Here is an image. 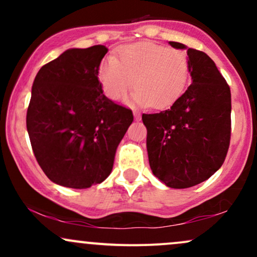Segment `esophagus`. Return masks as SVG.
Here are the masks:
<instances>
[{
  "label": "esophagus",
  "instance_id": "34e87169",
  "mask_svg": "<svg viewBox=\"0 0 257 257\" xmlns=\"http://www.w3.org/2000/svg\"><path fill=\"white\" fill-rule=\"evenodd\" d=\"M134 117H135V119L137 120H139L141 118V114L139 113V112H137V111H134Z\"/></svg>",
  "mask_w": 257,
  "mask_h": 257
}]
</instances>
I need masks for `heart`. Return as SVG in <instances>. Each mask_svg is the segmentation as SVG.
Instances as JSON below:
<instances>
[{
	"label": "heart",
	"mask_w": 257,
	"mask_h": 257,
	"mask_svg": "<svg viewBox=\"0 0 257 257\" xmlns=\"http://www.w3.org/2000/svg\"><path fill=\"white\" fill-rule=\"evenodd\" d=\"M190 76L187 55L152 42L123 47L118 58L107 57L98 69V81L108 99L118 101L133 85L132 101L153 108L167 107L181 95Z\"/></svg>",
	"instance_id": "heart-1"
}]
</instances>
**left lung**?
Listing matches in <instances>:
<instances>
[{
    "mask_svg": "<svg viewBox=\"0 0 257 257\" xmlns=\"http://www.w3.org/2000/svg\"><path fill=\"white\" fill-rule=\"evenodd\" d=\"M187 49L192 84L158 113H144L146 146L153 175L172 188L205 181L225 162L231 139V90L204 52Z\"/></svg>",
    "mask_w": 257,
    "mask_h": 257,
    "instance_id": "left-lung-1",
    "label": "left lung"
}]
</instances>
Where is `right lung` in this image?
<instances>
[{"label": "right lung", "instance_id": "1", "mask_svg": "<svg viewBox=\"0 0 257 257\" xmlns=\"http://www.w3.org/2000/svg\"><path fill=\"white\" fill-rule=\"evenodd\" d=\"M107 48H71L35 77L26 128L38 164L51 181L88 188L110 175L133 112L106 98L98 69Z\"/></svg>", "mask_w": 257, "mask_h": 257}]
</instances>
